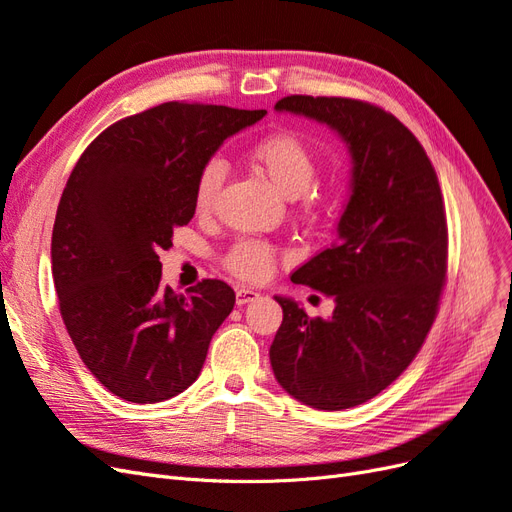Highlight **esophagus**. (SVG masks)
I'll use <instances>...</instances> for the list:
<instances>
[{"label":"esophagus","instance_id":"obj_1","mask_svg":"<svg viewBox=\"0 0 512 512\" xmlns=\"http://www.w3.org/2000/svg\"><path fill=\"white\" fill-rule=\"evenodd\" d=\"M258 297H260V294H258L256 290H252V288H237V294H235L237 305L252 303V301H256Z\"/></svg>","mask_w":512,"mask_h":512}]
</instances>
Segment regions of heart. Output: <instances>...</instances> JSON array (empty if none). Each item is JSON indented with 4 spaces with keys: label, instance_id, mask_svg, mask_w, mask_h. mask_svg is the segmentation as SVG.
Masks as SVG:
<instances>
[{
    "label": "heart",
    "instance_id": "b5f03b06",
    "mask_svg": "<svg viewBox=\"0 0 512 512\" xmlns=\"http://www.w3.org/2000/svg\"><path fill=\"white\" fill-rule=\"evenodd\" d=\"M254 162L269 177L273 188L286 198L305 194L318 175L314 153L294 134H271L254 147ZM226 179V164L218 158L209 160L196 179L194 205L198 213H207L218 198ZM314 205L312 200H307ZM275 250L258 239H241L224 256V267L245 282H260L271 273Z\"/></svg>",
    "mask_w": 512,
    "mask_h": 512
}]
</instances>
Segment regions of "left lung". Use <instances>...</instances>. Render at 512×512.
<instances>
[{
	"instance_id": "left-lung-1",
	"label": "left lung",
	"mask_w": 512,
	"mask_h": 512,
	"mask_svg": "<svg viewBox=\"0 0 512 512\" xmlns=\"http://www.w3.org/2000/svg\"><path fill=\"white\" fill-rule=\"evenodd\" d=\"M275 111L329 126L352 160L337 239L292 273L333 297L329 320L275 297L284 320L269 356L275 380L301 404L346 410L401 376L438 314L446 277L440 183L416 136L380 106L288 96Z\"/></svg>"
}]
</instances>
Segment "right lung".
I'll use <instances>...</instances> for the list:
<instances>
[{
  "label": "right lung",
  "mask_w": 512,
  "mask_h": 512,
  "mask_svg": "<svg viewBox=\"0 0 512 512\" xmlns=\"http://www.w3.org/2000/svg\"><path fill=\"white\" fill-rule=\"evenodd\" d=\"M265 115L164 102L106 128L72 168L53 226V282L74 348L113 395L156 404L203 369L235 290L203 280L175 294L158 254L194 218L200 168Z\"/></svg>",
  "instance_id": "add662e5"
}]
</instances>
